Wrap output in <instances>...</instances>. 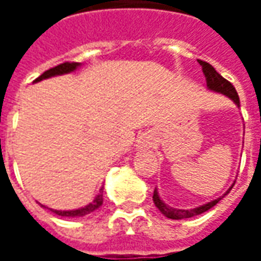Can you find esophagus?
Returning a JSON list of instances; mask_svg holds the SVG:
<instances>
[{
    "instance_id": "1",
    "label": "esophagus",
    "mask_w": 261,
    "mask_h": 261,
    "mask_svg": "<svg viewBox=\"0 0 261 261\" xmlns=\"http://www.w3.org/2000/svg\"><path fill=\"white\" fill-rule=\"evenodd\" d=\"M138 144H140V147L141 148H147L148 145H149V137H141V141H138Z\"/></svg>"
}]
</instances>
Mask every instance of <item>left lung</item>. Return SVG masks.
<instances>
[{"label": "left lung", "mask_w": 261, "mask_h": 261, "mask_svg": "<svg viewBox=\"0 0 261 261\" xmlns=\"http://www.w3.org/2000/svg\"><path fill=\"white\" fill-rule=\"evenodd\" d=\"M198 63L201 65L202 72L205 75V81H207V89L213 92H217V93H222L225 96H228L232 100V102L235 103L236 106L239 108L241 106V102H239V96H238V92L233 88V85L230 84L229 81H226L221 74H218L215 68H214L213 65L208 64L205 61H201V60H198ZM233 185H235V181H233ZM233 185L226 190V193H224L222 196H219L218 198H215L213 201L205 202V204H202V205H198L196 208H189V210H181V208H175V207H170L168 205L166 202L161 198L159 196L158 190H156V187H155V190H153V204H155V207L158 208L161 213L164 214L166 218L170 219H185V218H192V217H196V215H200V214L205 213L208 211L210 208H213L214 205H217L222 198H224L228 193L230 192V189L233 187Z\"/></svg>", "instance_id": "1"}]
</instances>
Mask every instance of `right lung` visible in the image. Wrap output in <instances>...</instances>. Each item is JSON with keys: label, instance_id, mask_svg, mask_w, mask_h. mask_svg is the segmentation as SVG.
<instances>
[{"label": "right lung", "instance_id": "right-lung-1", "mask_svg": "<svg viewBox=\"0 0 261 261\" xmlns=\"http://www.w3.org/2000/svg\"><path fill=\"white\" fill-rule=\"evenodd\" d=\"M81 63H63V64L57 65L54 68H50L47 71H44L39 78L33 81V82H40L43 80H47V78H51V76H57V75H64L69 74V72H74L75 69H78L81 67ZM103 204V187L99 190L97 196L93 198V201L89 202L85 207L76 208V210H67V211H61V210H53V208H48L50 211H53L54 214H57L60 217H69V218H78V217H84V215H88V214L93 213L95 210H97L99 207H102ZM44 207V205H42ZM47 208V207H44Z\"/></svg>", "mask_w": 261, "mask_h": 261}]
</instances>
